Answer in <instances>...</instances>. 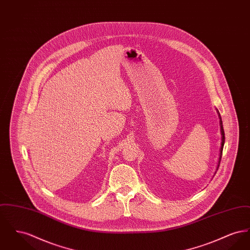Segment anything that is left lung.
Wrapping results in <instances>:
<instances>
[{"label":"left lung","instance_id":"left-lung-1","mask_svg":"<svg viewBox=\"0 0 250 250\" xmlns=\"http://www.w3.org/2000/svg\"><path fill=\"white\" fill-rule=\"evenodd\" d=\"M216 109V112L218 114V118H219V125H220V132H221V146H220V150H219V157H218V163H217V167H216V170L218 169V167H219V163H220V160H221V156H222V151H223V147H224V143H225V133H224V128H223V124H222V120H221V116H220V113L218 111L217 108Z\"/></svg>","mask_w":250,"mask_h":250}]
</instances>
